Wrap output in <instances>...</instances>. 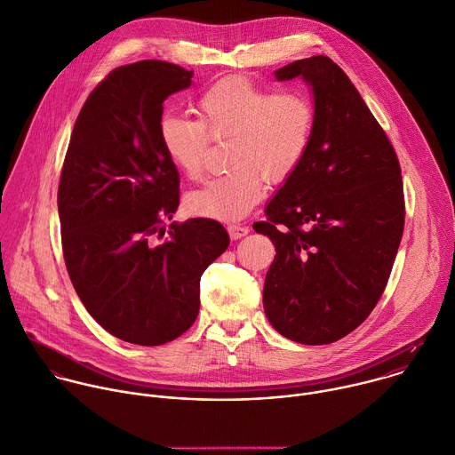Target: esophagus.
Segmentation results:
<instances>
[{"label":"esophagus","mask_w":455,"mask_h":455,"mask_svg":"<svg viewBox=\"0 0 455 455\" xmlns=\"http://www.w3.org/2000/svg\"><path fill=\"white\" fill-rule=\"evenodd\" d=\"M228 233H229L231 240H238V238L249 235V228L242 226V224H229L228 226Z\"/></svg>","instance_id":"1"}]
</instances>
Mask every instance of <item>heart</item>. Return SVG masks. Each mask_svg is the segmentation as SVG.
I'll return each mask as SVG.
<instances>
[{
	"label": "heart",
	"mask_w": 455,
	"mask_h": 455,
	"mask_svg": "<svg viewBox=\"0 0 455 455\" xmlns=\"http://www.w3.org/2000/svg\"><path fill=\"white\" fill-rule=\"evenodd\" d=\"M196 112L197 121L164 114L158 140L169 164L197 180L208 137L231 139L228 156L235 169L212 178L187 199L190 213L226 222L245 217L265 197L267 180L277 185L295 174L316 126V110L306 92H277L243 76L210 85L197 98Z\"/></svg>",
	"instance_id": "b5f03b06"
}]
</instances>
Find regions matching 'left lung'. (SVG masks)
<instances>
[{
	"label": "left lung",
	"mask_w": 455,
	"mask_h": 455,
	"mask_svg": "<svg viewBox=\"0 0 455 455\" xmlns=\"http://www.w3.org/2000/svg\"><path fill=\"white\" fill-rule=\"evenodd\" d=\"M313 91L307 156L268 203L256 233L275 245L263 307L302 345H327L361 325L389 279L403 231L398 158L348 76L323 55L277 69Z\"/></svg>",
	"instance_id": "8db88e82"
}]
</instances>
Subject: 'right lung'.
Instances as JSON below:
<instances>
[{"label": "right lung", "mask_w": 455, "mask_h": 455, "mask_svg": "<svg viewBox=\"0 0 455 455\" xmlns=\"http://www.w3.org/2000/svg\"><path fill=\"white\" fill-rule=\"evenodd\" d=\"M192 76L162 60L114 69L75 123L59 185L64 259L80 300L110 334L144 347L190 329L201 275L229 245L212 219L165 229L180 174L162 151L158 123L164 101Z\"/></svg>", "instance_id": "add662e5"}]
</instances>
